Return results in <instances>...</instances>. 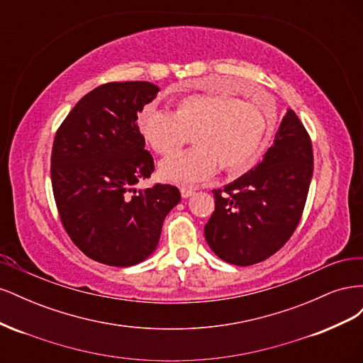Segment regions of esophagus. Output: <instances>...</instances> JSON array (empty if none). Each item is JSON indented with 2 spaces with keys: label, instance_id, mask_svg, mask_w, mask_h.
<instances>
[{
  "label": "esophagus",
  "instance_id": "34e87169",
  "mask_svg": "<svg viewBox=\"0 0 363 363\" xmlns=\"http://www.w3.org/2000/svg\"><path fill=\"white\" fill-rule=\"evenodd\" d=\"M180 192H182V196H183V199H189V196L195 192V189H192V188H186V186H183V188L180 189Z\"/></svg>",
  "mask_w": 363,
  "mask_h": 363
}]
</instances>
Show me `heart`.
<instances>
[{
  "instance_id": "b5f03b06",
  "label": "heart",
  "mask_w": 363,
  "mask_h": 363,
  "mask_svg": "<svg viewBox=\"0 0 363 363\" xmlns=\"http://www.w3.org/2000/svg\"><path fill=\"white\" fill-rule=\"evenodd\" d=\"M139 130L162 156L172 155L194 135L195 148L159 164L163 180L177 184L203 182L218 164L228 175L252 169L262 159L277 125V112L268 101L248 103L224 94H191L180 98L174 113L145 107Z\"/></svg>"
}]
</instances>
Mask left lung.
<instances>
[{
	"instance_id": "8db88e82",
	"label": "left lung",
	"mask_w": 363,
	"mask_h": 363,
	"mask_svg": "<svg viewBox=\"0 0 363 363\" xmlns=\"http://www.w3.org/2000/svg\"><path fill=\"white\" fill-rule=\"evenodd\" d=\"M313 174L312 140L288 108L272 147L242 177L213 189L215 212L204 236L227 263L250 267L288 242L298 225Z\"/></svg>"
}]
</instances>
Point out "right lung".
Segmentation results:
<instances>
[{
    "label": "right lung",
    "mask_w": 363,
    "mask_h": 363,
    "mask_svg": "<svg viewBox=\"0 0 363 363\" xmlns=\"http://www.w3.org/2000/svg\"><path fill=\"white\" fill-rule=\"evenodd\" d=\"M157 92L148 82L98 86L74 106L54 138L51 184L60 221L79 250L104 265L145 260L182 200L171 184L133 188L155 171L138 113Z\"/></svg>",
    "instance_id": "add662e5"
}]
</instances>
